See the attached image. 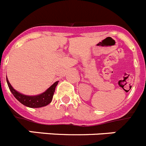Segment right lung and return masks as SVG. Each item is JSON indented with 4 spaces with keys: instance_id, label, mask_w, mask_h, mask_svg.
Segmentation results:
<instances>
[{
    "instance_id": "right-lung-1",
    "label": "right lung",
    "mask_w": 146,
    "mask_h": 146,
    "mask_svg": "<svg viewBox=\"0 0 146 146\" xmlns=\"http://www.w3.org/2000/svg\"><path fill=\"white\" fill-rule=\"evenodd\" d=\"M6 82H7L8 86L9 88V90L12 93L14 96L21 104L31 108H42V107H44L50 104L52 102L55 88L58 83V81L54 82L52 86L42 94L36 95V96H28V95H25V94H23L16 91L9 83L8 78H6Z\"/></svg>"
}]
</instances>
